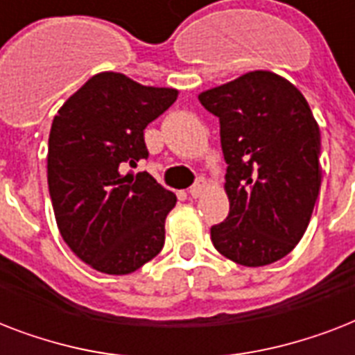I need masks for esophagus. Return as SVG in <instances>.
Here are the masks:
<instances>
[{"mask_svg":"<svg viewBox=\"0 0 355 355\" xmlns=\"http://www.w3.org/2000/svg\"><path fill=\"white\" fill-rule=\"evenodd\" d=\"M208 186H210V182H208V180H206V178L200 177L199 180H197V182H195L193 186H191V188H189V195H191V197H193V199H199L200 195L205 193L206 189H208Z\"/></svg>","mask_w":355,"mask_h":355,"instance_id":"esophagus-1","label":"esophagus"}]
</instances>
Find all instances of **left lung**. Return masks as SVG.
Segmentation results:
<instances>
[{
	"label": "left lung",
	"instance_id": "1",
	"mask_svg": "<svg viewBox=\"0 0 355 355\" xmlns=\"http://www.w3.org/2000/svg\"><path fill=\"white\" fill-rule=\"evenodd\" d=\"M219 118L228 217L211 227L217 252L245 267L275 263L302 239L319 197L320 130L306 97L256 69L199 94Z\"/></svg>",
	"mask_w": 355,
	"mask_h": 355
}]
</instances>
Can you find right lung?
I'll return each mask as SVG.
<instances>
[{
    "label": "right lung",
    "instance_id": "obj_1",
    "mask_svg": "<svg viewBox=\"0 0 355 355\" xmlns=\"http://www.w3.org/2000/svg\"><path fill=\"white\" fill-rule=\"evenodd\" d=\"M178 90L144 86L103 71L88 79L53 118L47 186L58 232L71 252L105 275H130L155 258L166 241L173 191L147 171L144 130Z\"/></svg>",
    "mask_w": 355,
    "mask_h": 355
}]
</instances>
